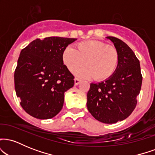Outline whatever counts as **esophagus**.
<instances>
[{
	"mask_svg": "<svg viewBox=\"0 0 155 155\" xmlns=\"http://www.w3.org/2000/svg\"><path fill=\"white\" fill-rule=\"evenodd\" d=\"M74 83H75L76 85H78L79 84V79H78L77 77H75L74 79Z\"/></svg>",
	"mask_w": 155,
	"mask_h": 155,
	"instance_id": "obj_1",
	"label": "esophagus"
}]
</instances>
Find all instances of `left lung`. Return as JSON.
I'll use <instances>...</instances> for the list:
<instances>
[{
	"label": "left lung",
	"mask_w": 155,
	"mask_h": 155,
	"mask_svg": "<svg viewBox=\"0 0 155 155\" xmlns=\"http://www.w3.org/2000/svg\"><path fill=\"white\" fill-rule=\"evenodd\" d=\"M74 38L35 39L21 51L15 71V87L20 105L28 114L48 120L63 108L64 93L74 76L63 64V55Z\"/></svg>",
	"instance_id": "obj_1"
}]
</instances>
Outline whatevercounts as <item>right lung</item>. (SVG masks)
I'll return each instance as SVG.
<instances>
[{"instance_id":"add662e5","label":"right lung","mask_w":155,"mask_h":155,"mask_svg":"<svg viewBox=\"0 0 155 155\" xmlns=\"http://www.w3.org/2000/svg\"><path fill=\"white\" fill-rule=\"evenodd\" d=\"M106 38L113 43L117 58L115 60L113 53L102 51L93 61L96 71L111 75L90 84L87 106L96 120L113 124L125 120L135 109L142 76L140 63L132 49L120 39L112 36Z\"/></svg>"}]
</instances>
